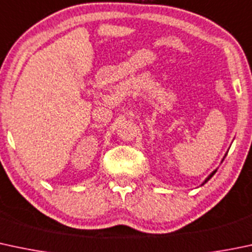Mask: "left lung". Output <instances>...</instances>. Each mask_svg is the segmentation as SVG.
<instances>
[{
	"mask_svg": "<svg viewBox=\"0 0 252 252\" xmlns=\"http://www.w3.org/2000/svg\"><path fill=\"white\" fill-rule=\"evenodd\" d=\"M226 156H227V153H226V155H224V157H226ZM224 157H223V159H224ZM223 159H222V161H223ZM216 171H217V169H215V170H214V171H213V173H211L210 175H209V176H208V177H206V179H205V180H204V181H203V184H202V185H200V186H203V185H205V184H206V182H208V181H209V180H210V179H211V177H213V176H214V175H215V173H216Z\"/></svg>",
	"mask_w": 252,
	"mask_h": 252,
	"instance_id": "left-lung-1",
	"label": "left lung"
}]
</instances>
